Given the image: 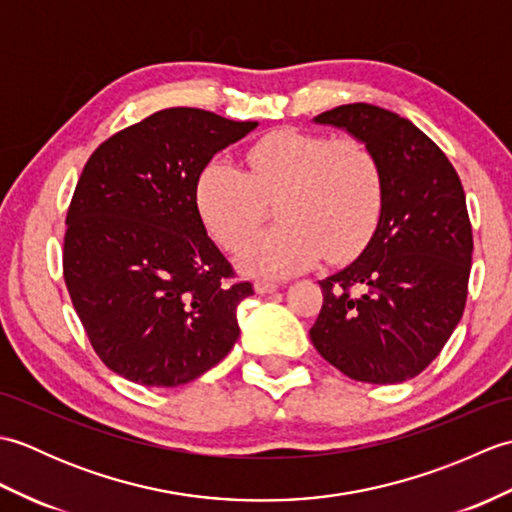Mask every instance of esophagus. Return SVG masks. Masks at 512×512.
Returning <instances> with one entry per match:
<instances>
[{
  "instance_id": "obj_1",
  "label": "esophagus",
  "mask_w": 512,
  "mask_h": 512,
  "mask_svg": "<svg viewBox=\"0 0 512 512\" xmlns=\"http://www.w3.org/2000/svg\"><path fill=\"white\" fill-rule=\"evenodd\" d=\"M277 288H279V284H275V281H264V279L255 281V292H259V295H266V292H275Z\"/></svg>"
}]
</instances>
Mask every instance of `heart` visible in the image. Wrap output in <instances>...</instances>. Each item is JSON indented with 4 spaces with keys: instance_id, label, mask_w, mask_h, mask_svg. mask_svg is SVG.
<instances>
[{
    "instance_id": "heart-1",
    "label": "heart",
    "mask_w": 512,
    "mask_h": 512,
    "mask_svg": "<svg viewBox=\"0 0 512 512\" xmlns=\"http://www.w3.org/2000/svg\"><path fill=\"white\" fill-rule=\"evenodd\" d=\"M248 169L215 158L195 184L204 226L226 250H237L263 221L266 201L282 195V222L251 238L239 264L262 277H286L356 255L383 213L385 173L372 145L356 136L277 129L246 149Z\"/></svg>"
}]
</instances>
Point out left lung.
Instances as JSON below:
<instances>
[{"mask_svg": "<svg viewBox=\"0 0 512 512\" xmlns=\"http://www.w3.org/2000/svg\"><path fill=\"white\" fill-rule=\"evenodd\" d=\"M314 121L372 145L385 202L361 257L319 281L312 345L361 383H402L429 367L464 312L473 233L460 176L427 134L383 107L341 105Z\"/></svg>", "mask_w": 512, "mask_h": 512, "instance_id": "left-lung-1", "label": "left lung"}]
</instances>
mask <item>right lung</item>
<instances>
[{
  "label": "right lung",
  "instance_id": "1",
  "mask_svg": "<svg viewBox=\"0 0 512 512\" xmlns=\"http://www.w3.org/2000/svg\"><path fill=\"white\" fill-rule=\"evenodd\" d=\"M253 121L169 107L94 149L65 215L63 279L101 361L132 383L178 387L239 336L253 295L206 235L195 184Z\"/></svg>",
  "mask_w": 512,
  "mask_h": 512
}]
</instances>
